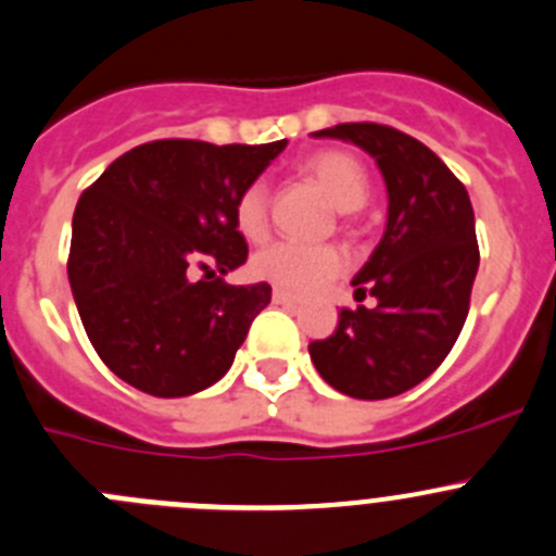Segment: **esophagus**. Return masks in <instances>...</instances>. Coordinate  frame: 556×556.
<instances>
[{"label": "esophagus", "mask_w": 556, "mask_h": 556, "mask_svg": "<svg viewBox=\"0 0 556 556\" xmlns=\"http://www.w3.org/2000/svg\"><path fill=\"white\" fill-rule=\"evenodd\" d=\"M271 299H274V304H282V306H295V304H301L299 295L288 293V290H282V288H274Z\"/></svg>", "instance_id": "34e87169"}]
</instances>
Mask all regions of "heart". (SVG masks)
<instances>
[{
  "label": "heart",
  "instance_id": "obj_1",
  "mask_svg": "<svg viewBox=\"0 0 556 556\" xmlns=\"http://www.w3.org/2000/svg\"><path fill=\"white\" fill-rule=\"evenodd\" d=\"M301 174L315 181L339 212H355L366 203L369 179L358 157L339 149H326L301 163ZM236 228L244 239L261 241L268 230V190L252 181L236 198ZM252 274L293 293H315L348 268V257L333 244H295L274 241L255 252L250 263Z\"/></svg>",
  "mask_w": 556,
  "mask_h": 556
}]
</instances>
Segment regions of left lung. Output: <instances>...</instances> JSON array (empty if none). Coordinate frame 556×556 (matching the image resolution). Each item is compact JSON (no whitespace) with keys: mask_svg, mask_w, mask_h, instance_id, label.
<instances>
[{"mask_svg":"<svg viewBox=\"0 0 556 556\" xmlns=\"http://www.w3.org/2000/svg\"><path fill=\"white\" fill-rule=\"evenodd\" d=\"M375 157L388 192L380 244L353 277L355 299L337 331L309 344L323 380L353 399H391L427 380L459 339L476 282V214L465 185L421 141L375 122L312 132Z\"/></svg>","mask_w":556,"mask_h":556,"instance_id":"obj_1","label":"left lung"}]
</instances>
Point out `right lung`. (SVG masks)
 <instances>
[{
	"label": "right lung",
	"mask_w": 556,
	"mask_h": 556,
	"mask_svg": "<svg viewBox=\"0 0 556 556\" xmlns=\"http://www.w3.org/2000/svg\"><path fill=\"white\" fill-rule=\"evenodd\" d=\"M288 141L214 147L152 141L113 160L73 214L67 277L108 369L152 396L214 386L271 301V285H228L247 261L236 198ZM203 270L206 278L194 279Z\"/></svg>",
	"instance_id": "add662e5"
}]
</instances>
